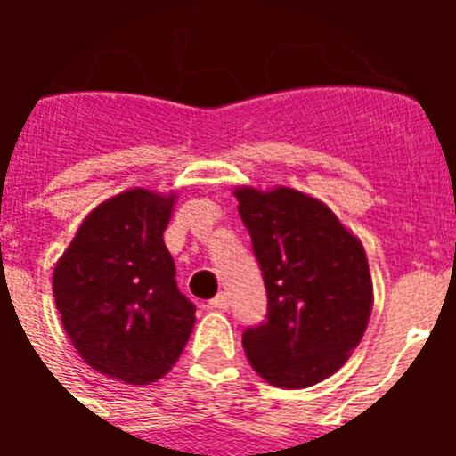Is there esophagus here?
Listing matches in <instances>:
<instances>
[{
    "mask_svg": "<svg viewBox=\"0 0 456 456\" xmlns=\"http://www.w3.org/2000/svg\"><path fill=\"white\" fill-rule=\"evenodd\" d=\"M209 308L219 310V313H225V310H228V294H225V292L216 294L215 299L209 301Z\"/></svg>",
    "mask_w": 456,
    "mask_h": 456,
    "instance_id": "1",
    "label": "esophagus"
}]
</instances>
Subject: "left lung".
I'll list each match as a JSON object with an SVG mask.
<instances>
[{
	"label": "left lung",
	"mask_w": 456,
	"mask_h": 456,
	"mask_svg": "<svg viewBox=\"0 0 456 456\" xmlns=\"http://www.w3.org/2000/svg\"><path fill=\"white\" fill-rule=\"evenodd\" d=\"M232 193L267 288V322L241 336L248 363L278 388L320 384L347 363L372 315L363 244L299 189Z\"/></svg>",
	"instance_id": "8db88e82"
}]
</instances>
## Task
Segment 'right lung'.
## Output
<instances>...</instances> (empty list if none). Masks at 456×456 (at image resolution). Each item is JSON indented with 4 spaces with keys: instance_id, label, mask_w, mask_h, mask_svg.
Returning <instances> with one entry per match:
<instances>
[{
    "instance_id": "1",
    "label": "right lung",
    "mask_w": 456,
    "mask_h": 456,
    "mask_svg": "<svg viewBox=\"0 0 456 456\" xmlns=\"http://www.w3.org/2000/svg\"><path fill=\"white\" fill-rule=\"evenodd\" d=\"M178 193L134 187L93 208L56 260L52 292L84 363L132 386L162 379L183 354L196 308L164 244Z\"/></svg>"
}]
</instances>
